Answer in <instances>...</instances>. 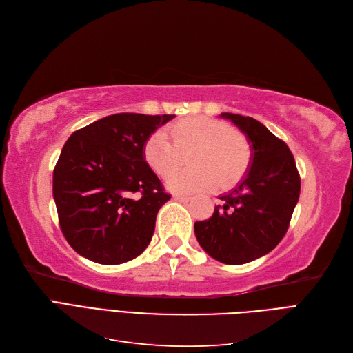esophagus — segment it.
Listing matches in <instances>:
<instances>
[{"label":"esophagus","mask_w":353,"mask_h":353,"mask_svg":"<svg viewBox=\"0 0 353 353\" xmlns=\"http://www.w3.org/2000/svg\"><path fill=\"white\" fill-rule=\"evenodd\" d=\"M174 199H175V200H179V201H188V200H190L188 196H183V194H175Z\"/></svg>","instance_id":"obj_1"}]
</instances>
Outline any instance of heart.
<instances>
[{
	"label": "heart",
	"instance_id": "obj_1",
	"mask_svg": "<svg viewBox=\"0 0 353 353\" xmlns=\"http://www.w3.org/2000/svg\"><path fill=\"white\" fill-rule=\"evenodd\" d=\"M166 133L154 131L143 145V157L160 176L168 178L182 163V154L192 153L193 168L183 170L168 179L172 191H200L230 187L245 174L252 159V148L241 132L230 130L210 117H185L168 126Z\"/></svg>",
	"mask_w": 353,
	"mask_h": 353
}]
</instances>
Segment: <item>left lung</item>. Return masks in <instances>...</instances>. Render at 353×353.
Masks as SVG:
<instances>
[{"label": "left lung", "mask_w": 353, "mask_h": 353, "mask_svg": "<svg viewBox=\"0 0 353 353\" xmlns=\"http://www.w3.org/2000/svg\"><path fill=\"white\" fill-rule=\"evenodd\" d=\"M221 117L248 138L250 165L241 183L221 197L213 215L194 223V232L213 259L241 265L270 253L283 240L301 194V176L290 148L259 121L234 113Z\"/></svg>", "instance_id": "left-lung-1"}]
</instances>
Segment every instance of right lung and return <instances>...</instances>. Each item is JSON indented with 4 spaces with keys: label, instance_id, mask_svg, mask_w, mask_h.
I'll list each match as a JSON object with an SVG mask.
<instances>
[{
    "label": "right lung",
    "instance_id": "add662e5",
    "mask_svg": "<svg viewBox=\"0 0 353 353\" xmlns=\"http://www.w3.org/2000/svg\"><path fill=\"white\" fill-rule=\"evenodd\" d=\"M175 114L116 113L74 131L52 172L63 236L83 258L117 265L150 243L170 199L143 157V145Z\"/></svg>",
    "mask_w": 353,
    "mask_h": 353
}]
</instances>
